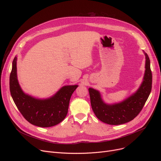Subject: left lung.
Returning <instances> with one entry per match:
<instances>
[{"label":"left lung","instance_id":"1","mask_svg":"<svg viewBox=\"0 0 161 161\" xmlns=\"http://www.w3.org/2000/svg\"><path fill=\"white\" fill-rule=\"evenodd\" d=\"M145 55L146 71L142 85L134 95L122 103L113 105L106 104L101 98L98 91L89 89L92 111L99 120L109 125H121L134 119L142 111L152 87L150 60L147 53Z\"/></svg>","mask_w":161,"mask_h":161}]
</instances>
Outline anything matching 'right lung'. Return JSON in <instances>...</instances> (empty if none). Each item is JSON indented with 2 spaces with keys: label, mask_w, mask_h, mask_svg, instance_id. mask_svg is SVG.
I'll list each match as a JSON object with an SVG mask.
<instances>
[{
  "label": "right lung",
  "mask_w": 161,
  "mask_h": 161,
  "mask_svg": "<svg viewBox=\"0 0 161 161\" xmlns=\"http://www.w3.org/2000/svg\"><path fill=\"white\" fill-rule=\"evenodd\" d=\"M17 58L12 63L10 91L14 102L23 117L40 127H50L61 123L66 116L70 97L78 86H64L52 98L39 100L25 95L17 79Z\"/></svg>",
  "instance_id": "add662e5"
}]
</instances>
